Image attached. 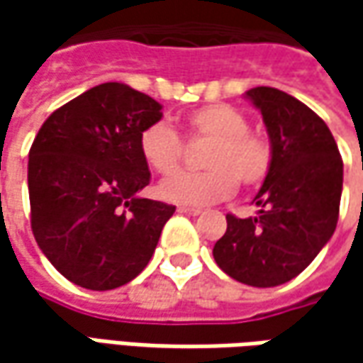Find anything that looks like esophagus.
<instances>
[{"instance_id":"esophagus-1","label":"esophagus","mask_w":363,"mask_h":363,"mask_svg":"<svg viewBox=\"0 0 363 363\" xmlns=\"http://www.w3.org/2000/svg\"><path fill=\"white\" fill-rule=\"evenodd\" d=\"M177 212H179V214H186V216H200V214H202V210H198V208H188V206H179Z\"/></svg>"}]
</instances>
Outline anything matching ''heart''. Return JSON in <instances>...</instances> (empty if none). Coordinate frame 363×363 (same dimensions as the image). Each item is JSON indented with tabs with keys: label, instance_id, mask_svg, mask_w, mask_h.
<instances>
[{
	"label": "heart",
	"instance_id": "obj_1",
	"mask_svg": "<svg viewBox=\"0 0 363 363\" xmlns=\"http://www.w3.org/2000/svg\"><path fill=\"white\" fill-rule=\"evenodd\" d=\"M188 139H206L203 172H182L160 184L163 200L182 206H210L230 198L238 182L260 186L272 167L271 141L248 129L240 111L224 103L196 108L186 119ZM139 151L147 165L161 175L174 174L184 157L179 135L165 123H153L139 135Z\"/></svg>",
	"mask_w": 363,
	"mask_h": 363
}]
</instances>
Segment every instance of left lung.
<instances>
[{
    "label": "left lung",
    "mask_w": 363,
    "mask_h": 363,
    "mask_svg": "<svg viewBox=\"0 0 363 363\" xmlns=\"http://www.w3.org/2000/svg\"><path fill=\"white\" fill-rule=\"evenodd\" d=\"M246 99L267 125L272 167L255 198L258 216L228 214V228L212 252L234 281L277 286L305 271L333 236L343 161L325 121L295 96L257 86Z\"/></svg>",
    "instance_id": "left-lung-1"
}]
</instances>
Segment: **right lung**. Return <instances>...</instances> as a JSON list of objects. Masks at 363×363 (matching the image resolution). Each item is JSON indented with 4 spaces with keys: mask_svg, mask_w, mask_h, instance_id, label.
<instances>
[{
    "mask_svg": "<svg viewBox=\"0 0 363 363\" xmlns=\"http://www.w3.org/2000/svg\"><path fill=\"white\" fill-rule=\"evenodd\" d=\"M161 105L105 82L56 108L28 161L32 232L54 269L91 291L127 285L151 260L175 206L139 198L149 167L139 135Z\"/></svg>",
    "mask_w": 363,
    "mask_h": 363,
    "instance_id": "obj_1",
    "label": "right lung"
}]
</instances>
